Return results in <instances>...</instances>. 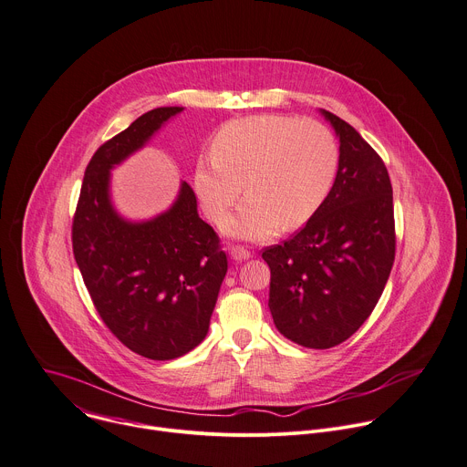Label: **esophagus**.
<instances>
[{"mask_svg": "<svg viewBox=\"0 0 467 467\" xmlns=\"http://www.w3.org/2000/svg\"><path fill=\"white\" fill-rule=\"evenodd\" d=\"M230 254H232V257H234L235 262H243V260H248V257L252 255V254H250V250H246L244 246H239V244L232 246Z\"/></svg>", "mask_w": 467, "mask_h": 467, "instance_id": "obj_1", "label": "esophagus"}]
</instances>
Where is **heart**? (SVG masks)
I'll return each mask as SVG.
<instances>
[{"instance_id":"b5f03b06","label":"heart","mask_w":467,"mask_h":467,"mask_svg":"<svg viewBox=\"0 0 467 467\" xmlns=\"http://www.w3.org/2000/svg\"><path fill=\"white\" fill-rule=\"evenodd\" d=\"M337 169L339 146L325 124L260 115L217 131L213 151L196 161L194 191L205 215L223 223L244 183L246 200L226 232L262 241L312 219L328 198Z\"/></svg>"}]
</instances>
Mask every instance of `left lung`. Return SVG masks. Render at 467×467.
<instances>
[{
  "instance_id": "left-lung-1",
  "label": "left lung",
  "mask_w": 467,
  "mask_h": 467,
  "mask_svg": "<svg viewBox=\"0 0 467 467\" xmlns=\"http://www.w3.org/2000/svg\"><path fill=\"white\" fill-rule=\"evenodd\" d=\"M339 137L334 187L293 237L267 246L269 307L276 328L307 348L348 339L375 309L395 262L393 189L368 140L323 111Z\"/></svg>"
}]
</instances>
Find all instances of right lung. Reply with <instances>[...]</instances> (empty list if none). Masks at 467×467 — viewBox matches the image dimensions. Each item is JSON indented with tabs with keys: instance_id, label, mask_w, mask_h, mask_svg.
Listing matches in <instances>:
<instances>
[{
	"instance_id": "add662e5",
	"label": "right lung",
	"mask_w": 467,
	"mask_h": 467,
	"mask_svg": "<svg viewBox=\"0 0 467 467\" xmlns=\"http://www.w3.org/2000/svg\"><path fill=\"white\" fill-rule=\"evenodd\" d=\"M182 108L144 113L90 158L72 221V248L98 316L130 350L174 359L207 334L228 257L183 182L171 210L128 223L109 200V171Z\"/></svg>"
}]
</instances>
